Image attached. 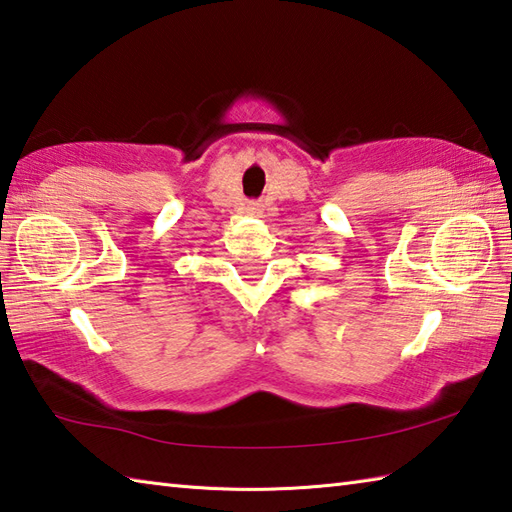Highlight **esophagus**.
<instances>
[{
	"mask_svg": "<svg viewBox=\"0 0 512 512\" xmlns=\"http://www.w3.org/2000/svg\"><path fill=\"white\" fill-rule=\"evenodd\" d=\"M246 213L248 215H262L264 213V204L262 202H250L246 206Z\"/></svg>",
	"mask_w": 512,
	"mask_h": 512,
	"instance_id": "obj_1",
	"label": "esophagus"
}]
</instances>
